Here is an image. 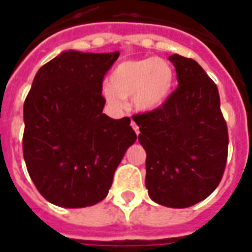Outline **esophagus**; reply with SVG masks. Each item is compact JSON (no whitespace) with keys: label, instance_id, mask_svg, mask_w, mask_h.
Wrapping results in <instances>:
<instances>
[{"label":"esophagus","instance_id":"obj_1","mask_svg":"<svg viewBox=\"0 0 252 252\" xmlns=\"http://www.w3.org/2000/svg\"><path fill=\"white\" fill-rule=\"evenodd\" d=\"M131 126L133 128V131L136 132V135H139V126H137V124L133 120L131 121Z\"/></svg>","mask_w":252,"mask_h":252}]
</instances>
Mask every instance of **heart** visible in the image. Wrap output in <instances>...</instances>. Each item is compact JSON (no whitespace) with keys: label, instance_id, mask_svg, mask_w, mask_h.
Returning a JSON list of instances; mask_svg holds the SVG:
<instances>
[{"label":"heart","instance_id":"heart-1","mask_svg":"<svg viewBox=\"0 0 252 252\" xmlns=\"http://www.w3.org/2000/svg\"><path fill=\"white\" fill-rule=\"evenodd\" d=\"M174 83V71L169 63L158 58L131 59L119 63L102 85V95L113 108L124 106L132 97L140 112H153L166 102Z\"/></svg>","mask_w":252,"mask_h":252}]
</instances>
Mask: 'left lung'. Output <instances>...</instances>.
Listing matches in <instances>:
<instances>
[{
    "label": "left lung",
    "mask_w": 252,
    "mask_h": 252,
    "mask_svg": "<svg viewBox=\"0 0 252 252\" xmlns=\"http://www.w3.org/2000/svg\"><path fill=\"white\" fill-rule=\"evenodd\" d=\"M178 88L162 106L135 115L147 153L146 188L157 204L188 208L205 200L224 174L228 129L215 82L198 63L174 54Z\"/></svg>",
    "instance_id": "8db88e82"
}]
</instances>
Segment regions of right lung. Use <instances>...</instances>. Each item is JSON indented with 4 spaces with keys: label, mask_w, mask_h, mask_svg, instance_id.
I'll list each match as a JSON object with an SVG mask.
<instances>
[{
    "label": "right lung",
    "mask_w": 252,
    "mask_h": 252,
    "mask_svg": "<svg viewBox=\"0 0 252 252\" xmlns=\"http://www.w3.org/2000/svg\"><path fill=\"white\" fill-rule=\"evenodd\" d=\"M119 55L70 50L36 72L24 102L23 153L36 189L54 205L85 208L104 200L136 140L129 117L102 113V81Z\"/></svg>",
    "instance_id": "1"
}]
</instances>
